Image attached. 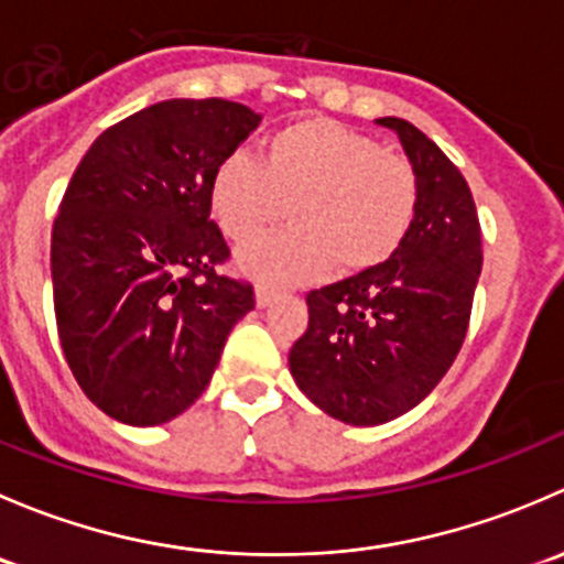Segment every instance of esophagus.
I'll list each match as a JSON object with an SVG mask.
<instances>
[{
  "instance_id": "34e87169",
  "label": "esophagus",
  "mask_w": 564,
  "mask_h": 564,
  "mask_svg": "<svg viewBox=\"0 0 564 564\" xmlns=\"http://www.w3.org/2000/svg\"><path fill=\"white\" fill-rule=\"evenodd\" d=\"M272 300H275V292H272L270 286H264V283H259V286H256V305H259V308H267Z\"/></svg>"
}]
</instances>
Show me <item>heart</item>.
I'll use <instances>...</instances> for the list:
<instances>
[{
  "mask_svg": "<svg viewBox=\"0 0 564 564\" xmlns=\"http://www.w3.org/2000/svg\"><path fill=\"white\" fill-rule=\"evenodd\" d=\"M293 204L295 229L240 250L250 275L275 286L340 272H366L398 253L420 209V176L409 158L327 117L272 130L261 163L246 152L220 158L209 207L224 235L248 242Z\"/></svg>",
  "mask_w": 564,
  "mask_h": 564,
  "instance_id": "b5f03b06",
  "label": "heart"
}]
</instances>
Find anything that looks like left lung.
Listing matches in <instances>:
<instances>
[{
  "instance_id": "left-lung-1",
  "label": "left lung",
  "mask_w": 564,
  "mask_h": 564,
  "mask_svg": "<svg viewBox=\"0 0 564 564\" xmlns=\"http://www.w3.org/2000/svg\"><path fill=\"white\" fill-rule=\"evenodd\" d=\"M420 176L406 242L382 267L308 294V329L289 351L297 388L329 417L382 425L417 406L456 360L482 267L464 174L412 122L382 117Z\"/></svg>"
}]
</instances>
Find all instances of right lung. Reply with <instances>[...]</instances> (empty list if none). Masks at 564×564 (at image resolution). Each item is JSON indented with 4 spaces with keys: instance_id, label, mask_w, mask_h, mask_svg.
<instances>
[{
    "instance_id": "right-lung-1",
    "label": "right lung",
    "mask_w": 564,
    "mask_h": 564,
    "mask_svg": "<svg viewBox=\"0 0 564 564\" xmlns=\"http://www.w3.org/2000/svg\"><path fill=\"white\" fill-rule=\"evenodd\" d=\"M259 122L231 100H163L104 130L67 185L51 231L56 329L78 388L119 423L185 412L253 311V286L218 272L229 246L209 180Z\"/></svg>"
}]
</instances>
